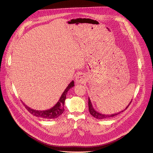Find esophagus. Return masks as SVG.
<instances>
[{
    "mask_svg": "<svg viewBox=\"0 0 153 153\" xmlns=\"http://www.w3.org/2000/svg\"><path fill=\"white\" fill-rule=\"evenodd\" d=\"M76 82L78 84H84L85 79L82 74H78L76 77Z\"/></svg>",
    "mask_w": 153,
    "mask_h": 153,
    "instance_id": "1",
    "label": "esophagus"
}]
</instances>
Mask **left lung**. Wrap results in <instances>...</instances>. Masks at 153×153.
Wrapping results in <instances>:
<instances>
[{
	"label": "left lung",
	"mask_w": 153,
	"mask_h": 153,
	"mask_svg": "<svg viewBox=\"0 0 153 153\" xmlns=\"http://www.w3.org/2000/svg\"><path fill=\"white\" fill-rule=\"evenodd\" d=\"M132 102V100L130 101V102L129 103V104L126 106V107L122 111H120L119 112H117V113H115V114H100L99 113V111H96L94 108L92 106V102L89 97V102H88V105H89V112L90 114L94 117H95V118L97 119H99V120H103V119H106V118H110V117H114L118 114H120V113H122V112H123L124 110H125L128 107H129V105H130L131 102Z\"/></svg>",
	"instance_id": "left-lung-1"
}]
</instances>
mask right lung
I'll use <instances>...</instances> for the list:
<instances>
[{
    "mask_svg": "<svg viewBox=\"0 0 153 153\" xmlns=\"http://www.w3.org/2000/svg\"><path fill=\"white\" fill-rule=\"evenodd\" d=\"M74 86V81H72L66 87L65 91H64L62 94L61 97L59 101L57 102V103H56L54 107H53L50 109L46 110H36L28 107L27 105H25V103H23V104L31 114L36 117H39V118H45V119L56 118L58 117H59L64 111V102H65V100L66 99L67 93L71 88L73 87Z\"/></svg>",
    "mask_w": 153,
    "mask_h": 153,
    "instance_id": "obj_1",
    "label": "right lung"
}]
</instances>
